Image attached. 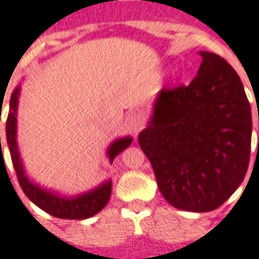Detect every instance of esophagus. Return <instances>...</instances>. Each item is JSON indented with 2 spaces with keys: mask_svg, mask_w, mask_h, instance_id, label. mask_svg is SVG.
<instances>
[{
  "mask_svg": "<svg viewBox=\"0 0 259 259\" xmlns=\"http://www.w3.org/2000/svg\"><path fill=\"white\" fill-rule=\"evenodd\" d=\"M127 124H129V129L135 133L139 135L143 129H144V124H146V117L143 116L142 113H132L127 119Z\"/></svg>",
  "mask_w": 259,
  "mask_h": 259,
  "instance_id": "1",
  "label": "esophagus"
}]
</instances>
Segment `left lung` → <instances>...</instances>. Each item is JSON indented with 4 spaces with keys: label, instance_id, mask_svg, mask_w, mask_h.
<instances>
[{
    "label": "left lung",
    "instance_id": "8db88e82",
    "mask_svg": "<svg viewBox=\"0 0 259 259\" xmlns=\"http://www.w3.org/2000/svg\"><path fill=\"white\" fill-rule=\"evenodd\" d=\"M199 54L203 60L189 85L161 90L139 144L169 205L210 211L247 174L252 120L234 68L218 54Z\"/></svg>",
    "mask_w": 259,
    "mask_h": 259
}]
</instances>
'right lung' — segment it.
Returning a JSON list of instances; mask_svg holds the SVG:
<instances>
[{"label":"right lung","mask_w":259,"mask_h":259,"mask_svg":"<svg viewBox=\"0 0 259 259\" xmlns=\"http://www.w3.org/2000/svg\"><path fill=\"white\" fill-rule=\"evenodd\" d=\"M18 97H19V87L14 90L10 99V112L7 116V143L10 147L11 160L15 168L16 178L22 188L25 195L28 196L36 206H39L41 210L59 219H71V220H82L97 214L104 209L109 202L112 192L111 181L105 182L98 188L92 189L90 192L82 193L74 198H63L60 195H54L41 189L35 184H32L25 175L22 167V161L19 158L18 144H16V108H18ZM1 115V113H0ZM1 122V119H0ZM132 143V137L117 139L116 142L111 144L108 150V157L111 162L115 160L119 153H122L124 148H127ZM1 147V137H0Z\"/></svg>","instance_id":"right-lung-1"}]
</instances>
